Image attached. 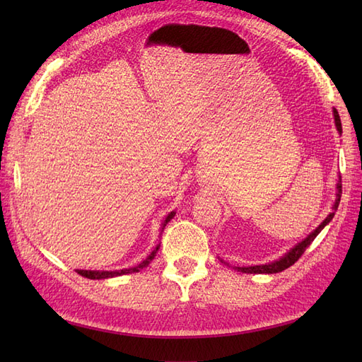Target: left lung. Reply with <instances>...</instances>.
<instances>
[{"label":"left lung","mask_w":362,"mask_h":362,"mask_svg":"<svg viewBox=\"0 0 362 362\" xmlns=\"http://www.w3.org/2000/svg\"><path fill=\"white\" fill-rule=\"evenodd\" d=\"M334 119H335L337 131H338L339 134H341V133H343L341 120H339V115H338V112L335 110V108H334ZM339 198H341V178H339V181L337 182V199H335V204H334V206H332V213H331L329 216H327V217L325 218V221H323L319 226H317L308 237L303 238L300 243L296 245L293 249H290V250L287 252L286 255H284V257L279 258V259H276V261L269 262V264H261V266L235 267V270L243 272V273H279V272H282V270L288 269L290 266H293L294 262L302 257V254L306 250V247H308V246L313 243V240L320 234L322 229L332 221V217H334V214H335V211H337V208H338V204H339Z\"/></svg>","instance_id":"8db88e82"}]
</instances>
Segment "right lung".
<instances>
[{"label":"right lung","mask_w":362,"mask_h":362,"mask_svg":"<svg viewBox=\"0 0 362 362\" xmlns=\"http://www.w3.org/2000/svg\"><path fill=\"white\" fill-rule=\"evenodd\" d=\"M175 216V211H170L169 214H168V217L164 218V222H163V228H161V231L164 229V226H166L169 222H170V218ZM158 249H160V245H157L156 246V249L151 252V254L148 255V258L146 259H144L140 262V264H137L136 267H131V269H122V270H113V272H101V270H76L78 272V275H81V276H84V278H87V279H107V278H113V276H120V275H127V273H136V272H139V270H141L144 267H146L149 262L156 258V255H157V252H158Z\"/></svg>","instance_id":"1"}]
</instances>
